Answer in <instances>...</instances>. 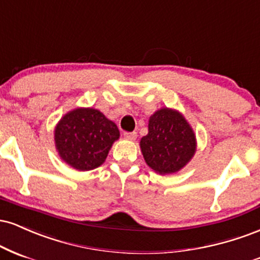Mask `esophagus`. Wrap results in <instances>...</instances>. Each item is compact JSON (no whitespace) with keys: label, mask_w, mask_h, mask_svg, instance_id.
Segmentation results:
<instances>
[{"label":"esophagus","mask_w":260,"mask_h":260,"mask_svg":"<svg viewBox=\"0 0 260 260\" xmlns=\"http://www.w3.org/2000/svg\"><path fill=\"white\" fill-rule=\"evenodd\" d=\"M124 136H125V139H127V140H135L137 137V134L135 133V131H133V133H125Z\"/></svg>","instance_id":"esophagus-1"}]
</instances>
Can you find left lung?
I'll return each instance as SVG.
<instances>
[{
    "mask_svg": "<svg viewBox=\"0 0 260 260\" xmlns=\"http://www.w3.org/2000/svg\"><path fill=\"white\" fill-rule=\"evenodd\" d=\"M147 166L161 175L179 172L196 152V135L181 113L160 108L148 120V134L140 141Z\"/></svg>",
    "mask_w": 260,
    "mask_h": 260,
    "instance_id": "left-lung-1",
    "label": "left lung"
}]
</instances>
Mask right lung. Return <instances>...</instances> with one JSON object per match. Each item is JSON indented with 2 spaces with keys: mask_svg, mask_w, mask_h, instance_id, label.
<instances>
[{
  "mask_svg": "<svg viewBox=\"0 0 260 260\" xmlns=\"http://www.w3.org/2000/svg\"><path fill=\"white\" fill-rule=\"evenodd\" d=\"M119 136L117 125L93 108L73 109L54 129V143L60 159L79 172L92 170L105 163Z\"/></svg>",
  "mask_w": 260,
  "mask_h": 260,
  "instance_id": "right-lung-1",
  "label": "right lung"
}]
</instances>
